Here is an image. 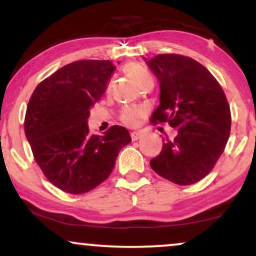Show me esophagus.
<instances>
[{
	"mask_svg": "<svg viewBox=\"0 0 256 256\" xmlns=\"http://www.w3.org/2000/svg\"><path fill=\"white\" fill-rule=\"evenodd\" d=\"M143 136V132L140 131H134V132H131V140H140V137Z\"/></svg>",
	"mask_w": 256,
	"mask_h": 256,
	"instance_id": "obj_1",
	"label": "esophagus"
}]
</instances>
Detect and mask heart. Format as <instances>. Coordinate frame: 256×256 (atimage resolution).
I'll use <instances>...</instances> for the list:
<instances>
[{
	"mask_svg": "<svg viewBox=\"0 0 256 256\" xmlns=\"http://www.w3.org/2000/svg\"><path fill=\"white\" fill-rule=\"evenodd\" d=\"M124 71L126 74L130 76V77L136 82L137 84H140V86L146 85L148 82L152 80V76L149 74V72L146 71L143 66H140V64L136 62H130L124 67ZM110 89V84L108 85L107 90ZM146 116V110L142 107H125L122 108L120 112V122L126 126H136L140 122V118Z\"/></svg>",
	"mask_w": 256,
	"mask_h": 256,
	"instance_id": "obj_1",
	"label": "heart"
}]
</instances>
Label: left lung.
<instances>
[{"label":"left lung","mask_w":256,"mask_h":256,"mask_svg":"<svg viewBox=\"0 0 256 256\" xmlns=\"http://www.w3.org/2000/svg\"><path fill=\"white\" fill-rule=\"evenodd\" d=\"M146 62L161 89L150 122L178 128L173 140L166 137L150 167L172 183H196L214 168L230 137L231 112L224 90L204 64L189 56L160 54Z\"/></svg>","instance_id":"obj_1"}]
</instances>
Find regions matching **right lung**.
<instances>
[{
    "label": "right lung",
    "mask_w": 256,
    "mask_h": 256,
    "mask_svg": "<svg viewBox=\"0 0 256 256\" xmlns=\"http://www.w3.org/2000/svg\"><path fill=\"white\" fill-rule=\"evenodd\" d=\"M114 70L108 60L74 61L40 82L28 101L24 128L32 154L46 178L64 192L84 194L104 182L120 149L131 142L122 126L96 136L86 124Z\"/></svg>",
    "instance_id": "1"
}]
</instances>
